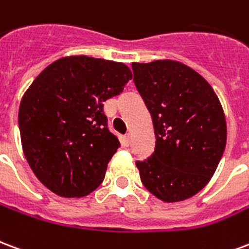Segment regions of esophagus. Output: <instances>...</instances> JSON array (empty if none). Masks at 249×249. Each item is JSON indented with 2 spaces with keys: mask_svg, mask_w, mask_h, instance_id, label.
I'll use <instances>...</instances> for the list:
<instances>
[{
  "mask_svg": "<svg viewBox=\"0 0 249 249\" xmlns=\"http://www.w3.org/2000/svg\"><path fill=\"white\" fill-rule=\"evenodd\" d=\"M131 142V134L130 132H127L126 135H124V143H126V146H128Z\"/></svg>",
  "mask_w": 249,
  "mask_h": 249,
  "instance_id": "34e87169",
  "label": "esophagus"
}]
</instances>
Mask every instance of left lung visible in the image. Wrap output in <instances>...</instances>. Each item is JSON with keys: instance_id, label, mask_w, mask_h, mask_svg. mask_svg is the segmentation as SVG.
I'll list each match as a JSON object with an SVG mask.
<instances>
[{"instance_id": "left-lung-1", "label": "left lung", "mask_w": 249, "mask_h": 249, "mask_svg": "<svg viewBox=\"0 0 249 249\" xmlns=\"http://www.w3.org/2000/svg\"><path fill=\"white\" fill-rule=\"evenodd\" d=\"M132 71L157 137L151 157L137 162L143 186L168 203L194 196L210 182L226 148L220 101L200 74L177 61L134 62Z\"/></svg>"}]
</instances>
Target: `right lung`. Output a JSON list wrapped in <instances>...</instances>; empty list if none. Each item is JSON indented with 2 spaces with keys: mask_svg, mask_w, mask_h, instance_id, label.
Returning <instances> with one entry per match:
<instances>
[{
  "mask_svg": "<svg viewBox=\"0 0 249 249\" xmlns=\"http://www.w3.org/2000/svg\"><path fill=\"white\" fill-rule=\"evenodd\" d=\"M131 78L124 63L79 55L53 62L30 85L18 112L21 142L29 166L50 191L79 197L103 182L121 146L103 102Z\"/></svg>",
  "mask_w": 249,
  "mask_h": 249,
  "instance_id": "obj_1",
  "label": "right lung"
}]
</instances>
